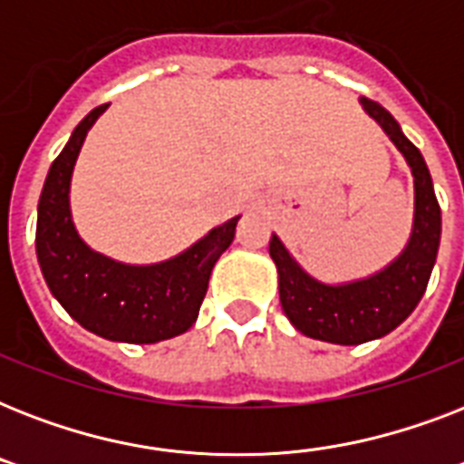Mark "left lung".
Returning <instances> with one entry per match:
<instances>
[{
    "mask_svg": "<svg viewBox=\"0 0 464 464\" xmlns=\"http://www.w3.org/2000/svg\"><path fill=\"white\" fill-rule=\"evenodd\" d=\"M361 103L411 166L417 214L407 250L381 275L344 286H327L305 275L276 236L269 240V255L279 272L284 313L305 337L332 344H363L388 334L407 320L424 296L440 243V207L424 156L404 137L395 118L381 103L368 98Z\"/></svg>",
    "mask_w": 464,
    "mask_h": 464,
    "instance_id": "8db88e82",
    "label": "left lung"
}]
</instances>
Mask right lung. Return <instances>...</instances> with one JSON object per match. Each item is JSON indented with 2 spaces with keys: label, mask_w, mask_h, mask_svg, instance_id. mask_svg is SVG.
<instances>
[{
  "label": "right lung",
  "mask_w": 464,
  "mask_h": 464,
  "mask_svg": "<svg viewBox=\"0 0 464 464\" xmlns=\"http://www.w3.org/2000/svg\"><path fill=\"white\" fill-rule=\"evenodd\" d=\"M108 108L98 105L50 166L38 202L35 253L53 296L98 337L154 344L195 324L207 296L214 262L231 246L238 217L204 236L188 253L151 267H130L93 253L74 231L69 214V180L86 132Z\"/></svg>",
  "instance_id": "obj_1"
}]
</instances>
